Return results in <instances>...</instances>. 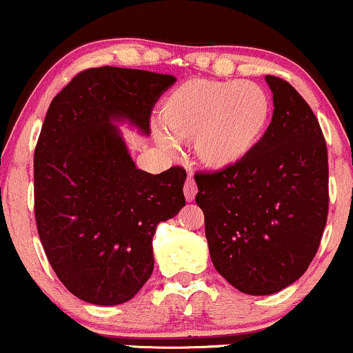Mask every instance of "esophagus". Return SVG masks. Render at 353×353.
<instances>
[{"label": "esophagus", "instance_id": "esophagus-1", "mask_svg": "<svg viewBox=\"0 0 353 353\" xmlns=\"http://www.w3.org/2000/svg\"><path fill=\"white\" fill-rule=\"evenodd\" d=\"M196 192H199V188H196L195 180H193V178H188V180L185 181V187H183V193L187 202H193V200H195Z\"/></svg>", "mask_w": 353, "mask_h": 353}]
</instances>
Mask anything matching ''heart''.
I'll return each mask as SVG.
<instances>
[{
    "instance_id": "heart-1",
    "label": "heart",
    "mask_w": 353,
    "mask_h": 353,
    "mask_svg": "<svg viewBox=\"0 0 353 353\" xmlns=\"http://www.w3.org/2000/svg\"><path fill=\"white\" fill-rule=\"evenodd\" d=\"M271 102L251 81L192 79L163 101L160 123L165 146L192 141L196 158L214 170L237 165L252 153L266 132Z\"/></svg>"
}]
</instances>
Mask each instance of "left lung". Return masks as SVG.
Returning a JSON list of instances; mask_svg holds the SVG:
<instances>
[{
	"label": "left lung",
	"mask_w": 353,
	"mask_h": 353,
	"mask_svg": "<svg viewBox=\"0 0 353 353\" xmlns=\"http://www.w3.org/2000/svg\"><path fill=\"white\" fill-rule=\"evenodd\" d=\"M274 112L237 165L195 175L212 263L234 288L264 296L305 274L328 217V153L312 108L266 75Z\"/></svg>",
	"instance_id": "1"
}]
</instances>
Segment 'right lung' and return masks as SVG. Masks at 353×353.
Masks as SVG:
<instances>
[{"instance_id":"add662e5","label":"right lung","mask_w":353,"mask_h":353,"mask_svg":"<svg viewBox=\"0 0 353 353\" xmlns=\"http://www.w3.org/2000/svg\"><path fill=\"white\" fill-rule=\"evenodd\" d=\"M168 74L87 69L52 101L33 160L35 221L47 259L74 296L92 305L126 303L153 272L157 225L185 205L187 172L136 168L111 121L150 134Z\"/></svg>"}]
</instances>
